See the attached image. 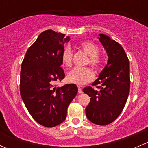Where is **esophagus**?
Wrapping results in <instances>:
<instances>
[{"instance_id":"obj_1","label":"esophagus","mask_w":148,"mask_h":148,"mask_svg":"<svg viewBox=\"0 0 148 148\" xmlns=\"http://www.w3.org/2000/svg\"><path fill=\"white\" fill-rule=\"evenodd\" d=\"M78 92L79 94L82 93V88L80 86H78Z\"/></svg>"}]
</instances>
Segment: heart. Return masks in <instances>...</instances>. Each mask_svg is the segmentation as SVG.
<instances>
[{"instance_id": "heart-1", "label": "heart", "mask_w": 148, "mask_h": 148, "mask_svg": "<svg viewBox=\"0 0 148 148\" xmlns=\"http://www.w3.org/2000/svg\"><path fill=\"white\" fill-rule=\"evenodd\" d=\"M79 48L89 56L86 64H89L95 69H98L102 63V58L98 53L99 48L94 42L91 41H84L79 44ZM73 53L71 49L68 46L63 49L62 53V62L64 66L70 67L72 64ZM95 78L93 71L89 67H76L73 69L67 75V80L69 82L77 85H83L89 82Z\"/></svg>"}]
</instances>
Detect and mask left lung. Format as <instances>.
Returning a JSON list of instances; mask_svg holds the SVG:
<instances>
[{"instance_id":"left-lung-1","label":"left lung","mask_w":148,"mask_h":148,"mask_svg":"<svg viewBox=\"0 0 148 148\" xmlns=\"http://www.w3.org/2000/svg\"><path fill=\"white\" fill-rule=\"evenodd\" d=\"M99 41L108 56L107 64L92 86L84 88L83 92L90 97L86 107L88 120L98 125L114 122L123 110L130 92V62L125 50L119 43L108 36L99 34ZM101 84L100 86L97 85Z\"/></svg>"}]
</instances>
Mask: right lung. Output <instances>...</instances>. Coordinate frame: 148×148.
<instances>
[{
    "mask_svg": "<svg viewBox=\"0 0 148 148\" xmlns=\"http://www.w3.org/2000/svg\"><path fill=\"white\" fill-rule=\"evenodd\" d=\"M69 40L62 33L43 31L28 48L22 62L21 96L31 117L46 127L65 120L67 108L78 92L74 84H55L65 77L61 56Z\"/></svg>",
    "mask_w": 148,
    "mask_h": 148,
    "instance_id": "right-lung-1",
    "label": "right lung"
}]
</instances>
